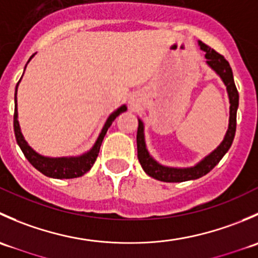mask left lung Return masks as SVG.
Wrapping results in <instances>:
<instances>
[{"instance_id": "obj_1", "label": "left lung", "mask_w": 258, "mask_h": 258, "mask_svg": "<svg viewBox=\"0 0 258 258\" xmlns=\"http://www.w3.org/2000/svg\"><path fill=\"white\" fill-rule=\"evenodd\" d=\"M201 46L202 51L206 52L205 57L207 58V64L221 77L223 83L227 88L228 98H230V123H228V130L226 132V136L221 145L216 148L213 152L204 158L201 162L197 163L194 167L188 168H175V167H166V166L160 165L156 162L148 153L145 144V134H144V123L141 119H139V130H137V157H139L140 163L142 168L148 176L158 179L162 182H184L189 179H197L202 176L207 175L226 155L232 145L233 139L236 134V117H237L238 108V91L236 88L235 81H233L232 69L227 59L216 52L215 49L209 47L207 45L199 42Z\"/></svg>"}]
</instances>
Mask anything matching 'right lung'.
Masks as SVG:
<instances>
[{
    "label": "right lung",
    "mask_w": 258,
    "mask_h": 258,
    "mask_svg": "<svg viewBox=\"0 0 258 258\" xmlns=\"http://www.w3.org/2000/svg\"><path fill=\"white\" fill-rule=\"evenodd\" d=\"M35 54L30 57V59ZM28 59V62H30ZM27 62V63H28ZM26 69V67H25ZM21 81V80H20ZM18 81V82H20ZM17 87L18 83L16 86V91H15V114H14V130H15V136H16V141L20 148L22 150L23 155L25 157L27 158L28 162L36 168V170L40 171L41 173H43L47 177H52V178H76V177H81V176L85 175L87 171L91 170V167L95 163L96 158H97L98 152H100V147L101 144L103 141V137H105L106 132H107L108 127L112 124V122L114 121L117 116H119L122 112L127 110L126 106H121L119 108H117L114 112H112L108 116L107 121H106L105 126H103L102 131H101L100 136H98L97 141L96 144L93 145V147L91 148L88 152L83 153V155L77 156V157H45L42 155H38L36 151H33L30 146L27 145V142L25 141L23 139L22 134H21V128L20 124H18V119H17V100H16V95H17Z\"/></svg>",
    "instance_id": "obj_1"
}]
</instances>
